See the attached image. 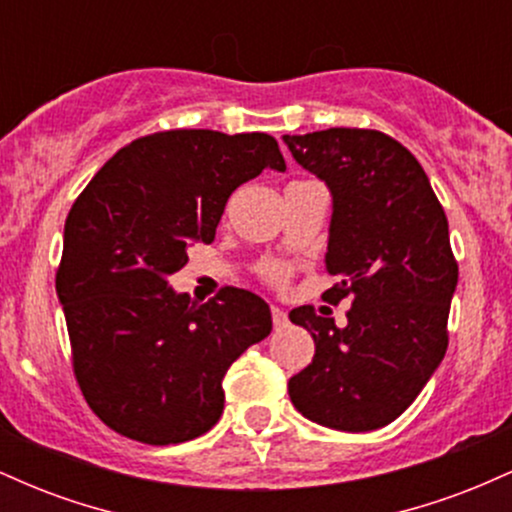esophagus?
<instances>
[{
	"label": "esophagus",
	"instance_id": "34e87169",
	"mask_svg": "<svg viewBox=\"0 0 512 512\" xmlns=\"http://www.w3.org/2000/svg\"><path fill=\"white\" fill-rule=\"evenodd\" d=\"M272 320L276 330H284V327L289 325V315H286L281 308H276V305H272Z\"/></svg>",
	"mask_w": 512,
	"mask_h": 512
}]
</instances>
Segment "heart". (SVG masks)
I'll return each instance as SVG.
<instances>
[{
  "label": "heart",
  "mask_w": 512,
  "mask_h": 512,
  "mask_svg": "<svg viewBox=\"0 0 512 512\" xmlns=\"http://www.w3.org/2000/svg\"><path fill=\"white\" fill-rule=\"evenodd\" d=\"M264 276H267L272 284H284L286 267H284V264H267V267H264Z\"/></svg>",
  "instance_id": "heart-1"
}]
</instances>
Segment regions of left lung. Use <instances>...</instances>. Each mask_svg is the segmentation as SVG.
I'll return each mask as SVG.
<instances>
[{
  "label": "left lung",
  "mask_w": 512,
  "mask_h": 512,
  "mask_svg": "<svg viewBox=\"0 0 512 512\" xmlns=\"http://www.w3.org/2000/svg\"><path fill=\"white\" fill-rule=\"evenodd\" d=\"M281 139L332 195L325 267L339 284L325 298H354L344 327L310 305L289 313L315 342L289 397L320 426L375 431L419 397L448 349L457 289L448 219L419 161L383 132L332 127Z\"/></svg>",
  "instance_id": "left-lung-1"
}]
</instances>
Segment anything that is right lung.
I'll return each mask as SVG.
<instances>
[{"label": "right lung", "instance_id": "obj_1", "mask_svg": "<svg viewBox=\"0 0 512 512\" xmlns=\"http://www.w3.org/2000/svg\"><path fill=\"white\" fill-rule=\"evenodd\" d=\"M284 173L274 137L173 129L127 144L93 175L64 223L57 298L74 373L105 426L139 443H185L223 414L231 363L272 332L245 289L207 303L168 284L192 243H211L236 187Z\"/></svg>", "mask_w": 512, "mask_h": 512}]
</instances>
